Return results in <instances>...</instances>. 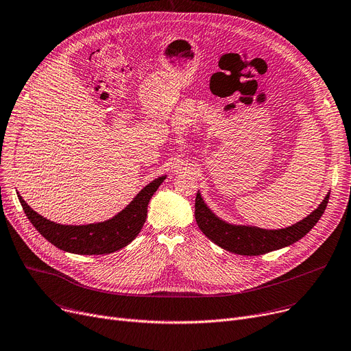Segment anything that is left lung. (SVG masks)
<instances>
[{
    "mask_svg": "<svg viewBox=\"0 0 351 351\" xmlns=\"http://www.w3.org/2000/svg\"><path fill=\"white\" fill-rule=\"evenodd\" d=\"M328 196L330 192L324 196L317 209L300 222L283 229H263L250 225H234L220 219L205 204L200 192H197L195 199V219L199 229L217 246L236 254L259 256L300 241L319 222L326 210Z\"/></svg>",
    "mask_w": 351,
    "mask_h": 351,
    "instance_id": "obj_1",
    "label": "left lung"
}]
</instances>
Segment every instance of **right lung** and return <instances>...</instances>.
Masks as SVG:
<instances>
[{"mask_svg":"<svg viewBox=\"0 0 351 351\" xmlns=\"http://www.w3.org/2000/svg\"><path fill=\"white\" fill-rule=\"evenodd\" d=\"M165 179L166 175L147 183L131 204L114 217L89 225H61L51 222L32 210L20 195L18 199L34 228L53 246L75 254H108L128 246L138 236L146 220L147 204Z\"/></svg>","mask_w":351,"mask_h":351,"instance_id":"right-lung-1","label":"right lung"}]
</instances>
